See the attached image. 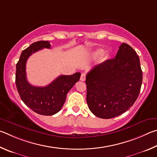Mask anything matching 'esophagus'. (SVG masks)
<instances>
[{"mask_svg": "<svg viewBox=\"0 0 157 157\" xmlns=\"http://www.w3.org/2000/svg\"><path fill=\"white\" fill-rule=\"evenodd\" d=\"M80 80L81 81H84L85 80H86V74H85L84 73L81 74V78H80Z\"/></svg>", "mask_w": 157, "mask_h": 157, "instance_id": "esophagus-1", "label": "esophagus"}]
</instances>
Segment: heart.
Returning a JSON list of instances; mask_svg holds the SVG:
<instances>
[{
	"label": "heart",
	"instance_id": "b5f03b06",
	"mask_svg": "<svg viewBox=\"0 0 157 157\" xmlns=\"http://www.w3.org/2000/svg\"><path fill=\"white\" fill-rule=\"evenodd\" d=\"M103 49H96L95 51L93 52L92 53V56L94 58H97L99 56H101V55H102L103 54ZM109 57V53L108 52H105V53L103 54V60H107L108 59Z\"/></svg>",
	"mask_w": 157,
	"mask_h": 157
}]
</instances>
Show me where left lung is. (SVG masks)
<instances>
[{
    "label": "left lung",
    "instance_id": "left-lung-1",
    "mask_svg": "<svg viewBox=\"0 0 157 157\" xmlns=\"http://www.w3.org/2000/svg\"><path fill=\"white\" fill-rule=\"evenodd\" d=\"M142 79L139 56L123 43L114 59L94 66L87 74L86 99L90 111L101 119L124 113L138 98Z\"/></svg>",
    "mask_w": 157,
    "mask_h": 157
}]
</instances>
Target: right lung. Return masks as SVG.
<instances>
[{"label": "right lung", "mask_w": 157, "mask_h": 157, "mask_svg": "<svg viewBox=\"0 0 157 157\" xmlns=\"http://www.w3.org/2000/svg\"><path fill=\"white\" fill-rule=\"evenodd\" d=\"M49 41L32 43L22 52L16 64V86L23 103L36 113L51 116L59 112L65 102L68 92L80 79L81 73L61 75L45 87H36L28 83L26 77V63L34 52L43 48L49 49Z\"/></svg>", "instance_id": "1"}]
</instances>
